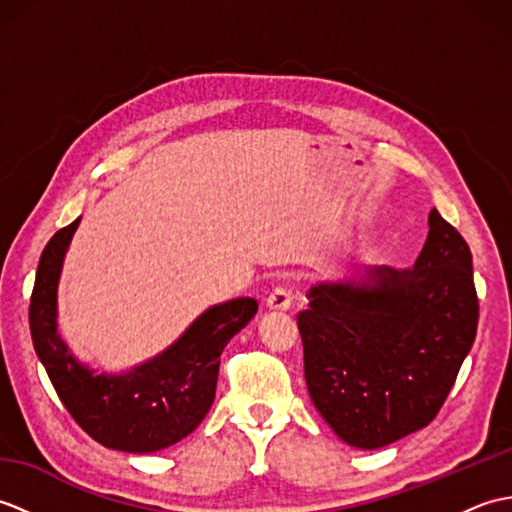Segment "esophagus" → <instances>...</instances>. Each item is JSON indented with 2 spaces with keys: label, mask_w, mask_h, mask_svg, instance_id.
<instances>
[{
  "label": "esophagus",
  "mask_w": 512,
  "mask_h": 512,
  "mask_svg": "<svg viewBox=\"0 0 512 512\" xmlns=\"http://www.w3.org/2000/svg\"><path fill=\"white\" fill-rule=\"evenodd\" d=\"M266 306L270 310H288L292 306V292L286 286H277L273 292H270L266 299Z\"/></svg>",
  "instance_id": "1"
}]
</instances>
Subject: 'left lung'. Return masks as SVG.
Masks as SVG:
<instances>
[{"label": "left lung", "instance_id": "left-lung-1", "mask_svg": "<svg viewBox=\"0 0 512 512\" xmlns=\"http://www.w3.org/2000/svg\"><path fill=\"white\" fill-rule=\"evenodd\" d=\"M297 314L314 407L343 442L380 449L438 416L477 332L469 244L429 213L413 268L319 284Z\"/></svg>", "mask_w": 512, "mask_h": 512}]
</instances>
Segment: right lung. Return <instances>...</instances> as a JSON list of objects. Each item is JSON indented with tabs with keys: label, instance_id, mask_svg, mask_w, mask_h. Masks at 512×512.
I'll return each mask as SVG.
<instances>
[{
	"label": "right lung",
	"instance_id": "add662e5",
	"mask_svg": "<svg viewBox=\"0 0 512 512\" xmlns=\"http://www.w3.org/2000/svg\"><path fill=\"white\" fill-rule=\"evenodd\" d=\"M76 217L52 235L37 266L30 297V334L39 361L76 424L107 449L154 453L187 438L209 413L220 354L255 317L250 297L213 306L169 350L127 374H94L76 361L57 332V286Z\"/></svg>",
	"mask_w": 512,
	"mask_h": 512
}]
</instances>
